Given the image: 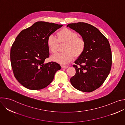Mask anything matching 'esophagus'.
Masks as SVG:
<instances>
[{
  "instance_id": "1",
  "label": "esophagus",
  "mask_w": 125,
  "mask_h": 125,
  "mask_svg": "<svg viewBox=\"0 0 125 125\" xmlns=\"http://www.w3.org/2000/svg\"><path fill=\"white\" fill-rule=\"evenodd\" d=\"M61 68H63V69H67V68H68V66H67L62 65V66H61Z\"/></svg>"
}]
</instances>
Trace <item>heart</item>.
<instances>
[{
    "label": "heart",
    "instance_id": "b5f03b06",
    "mask_svg": "<svg viewBox=\"0 0 125 125\" xmlns=\"http://www.w3.org/2000/svg\"><path fill=\"white\" fill-rule=\"evenodd\" d=\"M57 39L53 35H50L46 40V44L49 51L55 53L57 51L59 42L65 43L63 47L64 52L52 56L51 59L61 64H66L72 60L75 56H81L84 51L85 43L84 40L78 37V34L68 28H64L57 33Z\"/></svg>",
    "mask_w": 125,
    "mask_h": 125
}]
</instances>
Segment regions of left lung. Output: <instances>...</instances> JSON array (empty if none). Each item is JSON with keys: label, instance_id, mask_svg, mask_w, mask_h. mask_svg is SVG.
Listing matches in <instances>:
<instances>
[{"label": "left lung", "instance_id": "left-lung-1", "mask_svg": "<svg viewBox=\"0 0 125 125\" xmlns=\"http://www.w3.org/2000/svg\"><path fill=\"white\" fill-rule=\"evenodd\" d=\"M78 32L84 40L85 46L82 54L75 61L76 74L70 79L77 90L90 93L99 88L110 73L112 53L109 42L95 27L83 22L67 25Z\"/></svg>", "mask_w": 125, "mask_h": 125}]
</instances>
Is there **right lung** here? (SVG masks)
Returning <instances> with one entry per match:
<instances>
[{
  "label": "right lung",
  "mask_w": 125,
  "mask_h": 125,
  "mask_svg": "<svg viewBox=\"0 0 125 125\" xmlns=\"http://www.w3.org/2000/svg\"><path fill=\"white\" fill-rule=\"evenodd\" d=\"M62 26L39 21L22 31L16 37L10 51L11 66L15 78L27 88H44L61 68L54 62L44 63L49 56L47 39Z\"/></svg>",
  "instance_id": "obj_1"
}]
</instances>
